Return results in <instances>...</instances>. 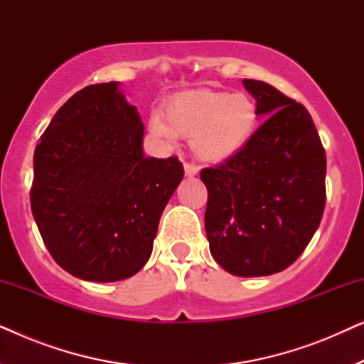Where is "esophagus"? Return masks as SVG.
Returning a JSON list of instances; mask_svg holds the SVG:
<instances>
[{
    "label": "esophagus",
    "mask_w": 364,
    "mask_h": 364,
    "mask_svg": "<svg viewBox=\"0 0 364 364\" xmlns=\"http://www.w3.org/2000/svg\"><path fill=\"white\" fill-rule=\"evenodd\" d=\"M183 172H186L187 177H193V176H197L198 167L193 166V164H183Z\"/></svg>",
    "instance_id": "obj_1"
}]
</instances>
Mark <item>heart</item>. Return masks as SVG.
Wrapping results in <instances>:
<instances>
[{
    "mask_svg": "<svg viewBox=\"0 0 364 364\" xmlns=\"http://www.w3.org/2000/svg\"><path fill=\"white\" fill-rule=\"evenodd\" d=\"M260 126V109L245 92L197 91L168 97L161 114L151 119V132L167 144L177 137L191 139L197 159L220 164L238 156Z\"/></svg>",
    "mask_w": 364,
    "mask_h": 364,
    "instance_id": "obj_1",
    "label": "heart"
}]
</instances>
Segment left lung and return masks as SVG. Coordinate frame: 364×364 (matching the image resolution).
Here are the masks:
<instances>
[{"label":"left lung","instance_id":"obj_1","mask_svg":"<svg viewBox=\"0 0 364 364\" xmlns=\"http://www.w3.org/2000/svg\"><path fill=\"white\" fill-rule=\"evenodd\" d=\"M267 121L230 161L203 168L210 253L235 277L285 270L325 210L326 156L310 112L270 84L243 79Z\"/></svg>","mask_w":364,"mask_h":364}]
</instances>
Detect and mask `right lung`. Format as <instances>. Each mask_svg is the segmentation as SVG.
Masks as SVG:
<instances>
[{
	"label": "right lung",
	"instance_id": "1",
	"mask_svg": "<svg viewBox=\"0 0 364 364\" xmlns=\"http://www.w3.org/2000/svg\"><path fill=\"white\" fill-rule=\"evenodd\" d=\"M144 124L119 82L74 94L34 151L31 210L54 260L86 282L136 275L183 178L177 157H146Z\"/></svg>",
	"mask_w": 364,
	"mask_h": 364
}]
</instances>
